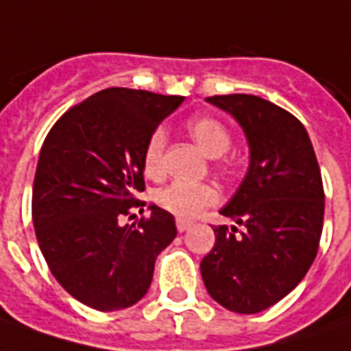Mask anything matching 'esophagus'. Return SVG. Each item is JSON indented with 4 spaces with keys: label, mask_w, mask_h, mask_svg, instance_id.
<instances>
[{
    "label": "esophagus",
    "mask_w": 351,
    "mask_h": 351,
    "mask_svg": "<svg viewBox=\"0 0 351 351\" xmlns=\"http://www.w3.org/2000/svg\"><path fill=\"white\" fill-rule=\"evenodd\" d=\"M191 226H193V221H189V219H181V217L176 219V227H178V231H180V233L187 231Z\"/></svg>",
    "instance_id": "34e87169"
}]
</instances>
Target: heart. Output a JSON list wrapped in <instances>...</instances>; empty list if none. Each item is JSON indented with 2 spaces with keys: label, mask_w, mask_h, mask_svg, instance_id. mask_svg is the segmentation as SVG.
Masks as SVG:
<instances>
[{
  "label": "heart",
  "mask_w": 351,
  "mask_h": 351,
  "mask_svg": "<svg viewBox=\"0 0 351 351\" xmlns=\"http://www.w3.org/2000/svg\"><path fill=\"white\" fill-rule=\"evenodd\" d=\"M189 134L199 143L202 151L210 156H221L231 149V132L216 116H197L187 124ZM164 147L166 132L164 128H154L143 147V170L149 178H160L164 170ZM219 200V191L210 183H183L171 181L154 195V202L180 217H195L208 206H214Z\"/></svg>",
  "instance_id": "b5f03b06"
}]
</instances>
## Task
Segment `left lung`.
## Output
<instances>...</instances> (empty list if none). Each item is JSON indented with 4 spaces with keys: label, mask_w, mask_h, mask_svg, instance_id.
<instances>
[{
    "label": "left lung",
    "mask_w": 351,
    "mask_h": 351,
    "mask_svg": "<svg viewBox=\"0 0 351 351\" xmlns=\"http://www.w3.org/2000/svg\"><path fill=\"white\" fill-rule=\"evenodd\" d=\"M208 103L243 125L250 145L245 180L221 208L239 227H214L200 273L208 294L229 311L258 313L282 300L317 256L325 191L302 122L256 95H214Z\"/></svg>",
    "instance_id": "left-lung-1"
}]
</instances>
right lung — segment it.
<instances>
[{"mask_svg": "<svg viewBox=\"0 0 351 351\" xmlns=\"http://www.w3.org/2000/svg\"><path fill=\"white\" fill-rule=\"evenodd\" d=\"M183 103L178 95L108 88L69 108L45 137L32 189L36 239L53 277L76 300L116 311L143 298L156 256L178 235L170 212L122 226L145 202L143 147ZM143 210V208H141Z\"/></svg>", "mask_w": 351, "mask_h": 351, "instance_id": "right-lung-1", "label": "right lung"}]
</instances>
